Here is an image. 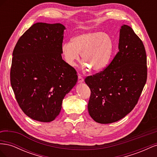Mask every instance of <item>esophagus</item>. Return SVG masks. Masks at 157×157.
<instances>
[{"mask_svg": "<svg viewBox=\"0 0 157 157\" xmlns=\"http://www.w3.org/2000/svg\"><path fill=\"white\" fill-rule=\"evenodd\" d=\"M83 81H84V78L80 75H78V82L81 83Z\"/></svg>", "mask_w": 157, "mask_h": 157, "instance_id": "esophagus-1", "label": "esophagus"}]
</instances>
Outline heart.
<instances>
[{"instance_id":"heart-1","label":"heart","mask_w":157,"mask_h":157,"mask_svg":"<svg viewBox=\"0 0 157 157\" xmlns=\"http://www.w3.org/2000/svg\"><path fill=\"white\" fill-rule=\"evenodd\" d=\"M113 50L111 38L101 32L84 33L73 37L71 42H65L61 50L65 61L70 66H75L79 54L84 66L92 71L103 69L111 58Z\"/></svg>"}]
</instances>
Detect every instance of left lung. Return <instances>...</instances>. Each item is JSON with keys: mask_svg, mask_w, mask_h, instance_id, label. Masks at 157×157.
I'll list each match as a JSON object with an SVG mask.
<instances>
[{"mask_svg": "<svg viewBox=\"0 0 157 157\" xmlns=\"http://www.w3.org/2000/svg\"><path fill=\"white\" fill-rule=\"evenodd\" d=\"M118 50L105 69L84 80L91 91L89 114L101 124L117 122L130 113L147 81L145 47L130 26H121Z\"/></svg>", "mask_w": 157, "mask_h": 157, "instance_id": "8db88e82", "label": "left lung"}]
</instances>
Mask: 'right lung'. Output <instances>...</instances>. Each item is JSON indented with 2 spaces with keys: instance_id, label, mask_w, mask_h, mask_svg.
<instances>
[{
  "instance_id": "obj_1",
  "label": "right lung",
  "mask_w": 157,
  "mask_h": 157,
  "mask_svg": "<svg viewBox=\"0 0 157 157\" xmlns=\"http://www.w3.org/2000/svg\"><path fill=\"white\" fill-rule=\"evenodd\" d=\"M65 29L61 23H35L13 51L11 86L19 106L35 121H54L77 82V71L61 57Z\"/></svg>"
}]
</instances>
